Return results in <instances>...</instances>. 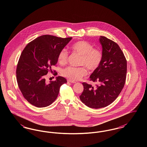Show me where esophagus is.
<instances>
[{"label": "esophagus", "mask_w": 147, "mask_h": 147, "mask_svg": "<svg viewBox=\"0 0 147 147\" xmlns=\"http://www.w3.org/2000/svg\"><path fill=\"white\" fill-rule=\"evenodd\" d=\"M67 82H69V83H76V82L73 81V80H69V79H68V80H67Z\"/></svg>", "instance_id": "esophagus-1"}]
</instances>
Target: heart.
Returning <instances> with one entry per match:
<instances>
[{"label":"heart","instance_id":"b5f03b06","mask_svg":"<svg viewBox=\"0 0 147 147\" xmlns=\"http://www.w3.org/2000/svg\"><path fill=\"white\" fill-rule=\"evenodd\" d=\"M71 49L73 52L81 56L79 64L84 65L88 69L94 71L99 67L102 60V53L100 50L94 49V46L86 41H78L74 43ZM68 60V52L65 49H62L58 56V62L61 65L66 64ZM87 74L84 67H68L62 71V74L73 81L80 80Z\"/></svg>","mask_w":147,"mask_h":147}]
</instances>
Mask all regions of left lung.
<instances>
[{"mask_svg":"<svg viewBox=\"0 0 147 147\" xmlns=\"http://www.w3.org/2000/svg\"><path fill=\"white\" fill-rule=\"evenodd\" d=\"M102 60L90 76L95 87L83 83L84 90L79 96L85 105L100 109L111 104L118 97L125 84L127 61L119 45L105 36H100Z\"/></svg>","mask_w":147,"mask_h":147,"instance_id":"1","label":"left lung"}]
</instances>
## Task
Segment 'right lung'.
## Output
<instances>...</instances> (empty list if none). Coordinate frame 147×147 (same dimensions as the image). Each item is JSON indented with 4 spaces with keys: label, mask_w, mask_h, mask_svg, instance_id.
<instances>
[{
    "label": "right lung",
    "mask_w": 147,
    "mask_h": 147,
    "mask_svg": "<svg viewBox=\"0 0 147 147\" xmlns=\"http://www.w3.org/2000/svg\"><path fill=\"white\" fill-rule=\"evenodd\" d=\"M71 39L42 35L28 43L22 51L16 68L17 82L24 97L31 104L37 107L52 104L61 86L67 83L65 78L59 76L47 84L45 76L57 64L59 53Z\"/></svg>",
    "instance_id": "1"
}]
</instances>
